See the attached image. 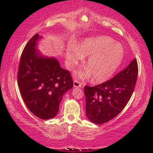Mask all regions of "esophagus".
Segmentation results:
<instances>
[{
  "instance_id": "34e87169",
  "label": "esophagus",
  "mask_w": 153,
  "mask_h": 153,
  "mask_svg": "<svg viewBox=\"0 0 153 153\" xmlns=\"http://www.w3.org/2000/svg\"><path fill=\"white\" fill-rule=\"evenodd\" d=\"M82 85V83L80 82H79L78 80H77V79H75L74 80V87H77V88L81 87Z\"/></svg>"
}]
</instances>
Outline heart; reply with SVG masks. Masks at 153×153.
Here are the masks:
<instances>
[{"instance_id": "heart-1", "label": "heart", "mask_w": 153, "mask_h": 153, "mask_svg": "<svg viewBox=\"0 0 153 153\" xmlns=\"http://www.w3.org/2000/svg\"><path fill=\"white\" fill-rule=\"evenodd\" d=\"M76 48L69 49L66 53L69 69H74L82 57L88 56L85 63L86 69L80 71L79 76L92 77L94 83L107 81L120 67L124 56L122 46L107 36L86 38Z\"/></svg>"}]
</instances>
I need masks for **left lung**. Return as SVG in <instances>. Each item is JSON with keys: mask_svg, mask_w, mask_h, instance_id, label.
Here are the masks:
<instances>
[{"mask_svg": "<svg viewBox=\"0 0 153 153\" xmlns=\"http://www.w3.org/2000/svg\"><path fill=\"white\" fill-rule=\"evenodd\" d=\"M138 67L136 59L113 78L94 86H86V112L92 122L102 124L122 111L135 88Z\"/></svg>", "mask_w": 153, "mask_h": 153, "instance_id": "8db88e82", "label": "left lung"}]
</instances>
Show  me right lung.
<instances>
[{"label":"right lung","mask_w":153,"mask_h":153,"mask_svg":"<svg viewBox=\"0 0 153 153\" xmlns=\"http://www.w3.org/2000/svg\"><path fill=\"white\" fill-rule=\"evenodd\" d=\"M38 33L28 41L20 57L17 84L28 109L41 120L56 115L63 94L74 86L70 72L55 58L43 57L36 49Z\"/></svg>","instance_id":"1"}]
</instances>
